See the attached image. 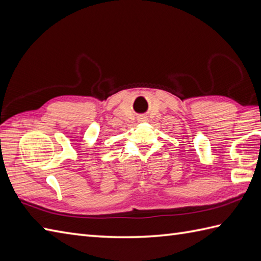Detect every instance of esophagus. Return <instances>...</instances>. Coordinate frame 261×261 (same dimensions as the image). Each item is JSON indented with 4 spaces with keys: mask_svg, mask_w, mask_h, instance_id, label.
<instances>
[{
    "mask_svg": "<svg viewBox=\"0 0 261 261\" xmlns=\"http://www.w3.org/2000/svg\"><path fill=\"white\" fill-rule=\"evenodd\" d=\"M145 120H147V118H145V117H141V118H139V121H140V122H144Z\"/></svg>",
    "mask_w": 261,
    "mask_h": 261,
    "instance_id": "esophagus-1",
    "label": "esophagus"
}]
</instances>
